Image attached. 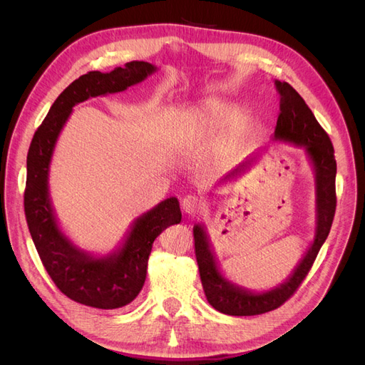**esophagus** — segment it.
Returning <instances> with one entry per match:
<instances>
[{"instance_id":"obj_1","label":"esophagus","mask_w":365,"mask_h":365,"mask_svg":"<svg viewBox=\"0 0 365 365\" xmlns=\"http://www.w3.org/2000/svg\"><path fill=\"white\" fill-rule=\"evenodd\" d=\"M181 207L187 215H197L202 210V202L197 196L187 195L181 202Z\"/></svg>"}]
</instances>
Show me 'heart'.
Instances as JSON below:
<instances>
[{"mask_svg": "<svg viewBox=\"0 0 365 365\" xmlns=\"http://www.w3.org/2000/svg\"><path fill=\"white\" fill-rule=\"evenodd\" d=\"M237 118V111L228 105H213L197 117V129L208 134H219Z\"/></svg>", "mask_w": 365, "mask_h": 365, "instance_id": "heart-1", "label": "heart"}]
</instances>
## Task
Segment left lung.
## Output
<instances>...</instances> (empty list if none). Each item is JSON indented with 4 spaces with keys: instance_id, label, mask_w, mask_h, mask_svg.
Listing matches in <instances>:
<instances>
[{
    "instance_id": "obj_1",
    "label": "left lung",
    "mask_w": 365,
    "mask_h": 365,
    "mask_svg": "<svg viewBox=\"0 0 365 365\" xmlns=\"http://www.w3.org/2000/svg\"><path fill=\"white\" fill-rule=\"evenodd\" d=\"M275 90L280 96V114L275 126V138L291 141L295 145L306 146L307 155L311 157L317 172V235L314 244L298 268L291 275L288 282L280 284L269 292L251 294L236 288L220 275L213 254L210 251L208 240L204 230L200 225L193 228L195 254L200 267V275L207 302L216 311L235 315L250 317L260 315L280 307L284 302L300 288V284L311 271L318 256V251L329 236L330 227L334 222L336 210V161L334 155V145L327 132L318 123L311 108L306 105L303 97L298 94L288 82L275 81Z\"/></svg>"
}]
</instances>
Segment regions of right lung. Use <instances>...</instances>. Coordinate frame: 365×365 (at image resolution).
<instances>
[{"mask_svg": "<svg viewBox=\"0 0 365 365\" xmlns=\"http://www.w3.org/2000/svg\"><path fill=\"white\" fill-rule=\"evenodd\" d=\"M155 71L152 63L128 62L111 73L90 71L71 82L51 105L31 138L27 153L24 212L33 244L43 268L70 300L96 309H118L140 294L146 280L149 254L163 231L181 222L180 202L169 197L143 215L113 257L93 259L70 244L56 225L48 200L47 178L51 153L62 126L76 103L118 93Z\"/></svg>", "mask_w": 365, "mask_h": 365, "instance_id": "add662e5", "label": "right lung"}]
</instances>
